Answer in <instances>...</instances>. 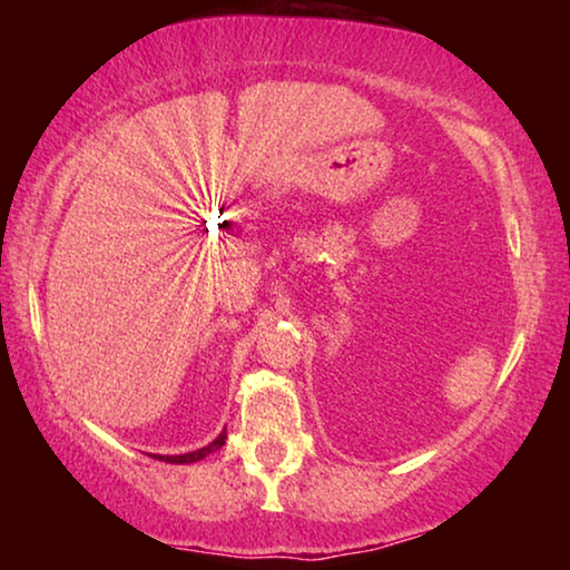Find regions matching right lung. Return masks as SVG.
<instances>
[{
  "mask_svg": "<svg viewBox=\"0 0 570 570\" xmlns=\"http://www.w3.org/2000/svg\"><path fill=\"white\" fill-rule=\"evenodd\" d=\"M224 445H226V430L220 432V435H218L214 442H208V445L200 448V450L183 452V455H153V458H158V460H163V462H170V465H188V462H198V460L208 458L210 452H216L218 448H224Z\"/></svg>",
  "mask_w": 570,
  "mask_h": 570,
  "instance_id": "obj_1",
  "label": "right lung"
}]
</instances>
